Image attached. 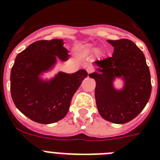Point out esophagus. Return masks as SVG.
Wrapping results in <instances>:
<instances>
[{
  "mask_svg": "<svg viewBox=\"0 0 160 160\" xmlns=\"http://www.w3.org/2000/svg\"><path fill=\"white\" fill-rule=\"evenodd\" d=\"M86 71H87V72H88V74H90V73H92V72H93L94 69H93L92 68H91V67H88V68H86Z\"/></svg>",
  "mask_w": 160,
  "mask_h": 160,
  "instance_id": "obj_1",
  "label": "esophagus"
}]
</instances>
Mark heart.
<instances>
[{"mask_svg": "<svg viewBox=\"0 0 160 160\" xmlns=\"http://www.w3.org/2000/svg\"><path fill=\"white\" fill-rule=\"evenodd\" d=\"M92 47H88V48H87V49H86L87 52H91V51H92ZM98 53H99V52H98Z\"/></svg>", "mask_w": 160, "mask_h": 160, "instance_id": "b5f03b06", "label": "heart"}]
</instances>
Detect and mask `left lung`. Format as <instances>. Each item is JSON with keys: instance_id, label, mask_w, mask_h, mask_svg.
Segmentation results:
<instances>
[{"instance_id": "left-lung-1", "label": "left lung", "mask_w": 160, "mask_h": 160, "mask_svg": "<svg viewBox=\"0 0 160 160\" xmlns=\"http://www.w3.org/2000/svg\"><path fill=\"white\" fill-rule=\"evenodd\" d=\"M114 47L111 57L95 61L98 72L89 74L96 81L95 98L103 119L115 123H125L137 117L146 107L151 93V73L146 58L128 39L108 40ZM116 77L125 84L118 91L113 87Z\"/></svg>"}]
</instances>
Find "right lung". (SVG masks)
Wrapping results in <instances>:
<instances>
[{
  "instance_id": "right-lung-1",
  "label": "right lung",
  "mask_w": 160,
  "mask_h": 160,
  "mask_svg": "<svg viewBox=\"0 0 160 160\" xmlns=\"http://www.w3.org/2000/svg\"><path fill=\"white\" fill-rule=\"evenodd\" d=\"M62 39L38 41L17 55L10 73V92L16 107L24 115L44 124L55 123L68 114L74 93L88 73H58L53 79L40 76L53 68L57 57L68 58Z\"/></svg>"
}]
</instances>
